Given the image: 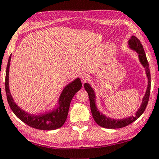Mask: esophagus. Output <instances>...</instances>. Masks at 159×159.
I'll use <instances>...</instances> for the list:
<instances>
[{"instance_id":"obj_1","label":"esophagus","mask_w":159,"mask_h":159,"mask_svg":"<svg viewBox=\"0 0 159 159\" xmlns=\"http://www.w3.org/2000/svg\"><path fill=\"white\" fill-rule=\"evenodd\" d=\"M89 75H88V74L86 73H83L82 75H81V78L82 80V81L83 82H86V81H88L89 79Z\"/></svg>"}]
</instances>
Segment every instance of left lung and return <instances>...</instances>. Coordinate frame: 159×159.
<instances>
[{
    "label": "left lung",
    "mask_w": 159,
    "mask_h": 159,
    "mask_svg": "<svg viewBox=\"0 0 159 159\" xmlns=\"http://www.w3.org/2000/svg\"><path fill=\"white\" fill-rule=\"evenodd\" d=\"M128 45L131 49H132L134 52H136L138 54L139 60L140 62L141 65H143V67L145 68L146 75L148 78V87L146 89L145 96L143 97V101H142V104L139 107V108L137 110L134 116H129L128 118H120V119H114L110 117H107L104 114H102L100 111L97 109L96 105V95L94 89H93L92 86H90L89 84L86 83L84 84V88L86 92L88 93L90 101V107L91 111H92V116L94 118L95 122L98 124L99 126L104 127L106 129H119L129 125L136 120L137 118L140 117V116L144 113L145 110L147 107L148 102V99L150 97V92H151V73H150L149 69V64L146 57V54L144 51L140 41L139 39L134 35L131 37V39L129 40Z\"/></svg>",
    "instance_id": "obj_1"
}]
</instances>
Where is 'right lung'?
Returning a JSON list of instances; mask_svg holds the SVG:
<instances>
[{
    "instance_id": "obj_1",
    "label": "right lung",
    "mask_w": 159,
    "mask_h": 159,
    "mask_svg": "<svg viewBox=\"0 0 159 159\" xmlns=\"http://www.w3.org/2000/svg\"><path fill=\"white\" fill-rule=\"evenodd\" d=\"M11 54L8 58L6 72L5 88L6 97L8 105L16 116V117L31 127L41 130H54L60 128L67 119L70 102L75 93L81 89L82 84L80 78H76L73 81L65 86L61 93L58 100V105L52 111L46 112L40 115H33L23 111L14 102L8 86V75H9L10 61Z\"/></svg>"
}]
</instances>
